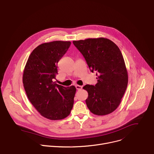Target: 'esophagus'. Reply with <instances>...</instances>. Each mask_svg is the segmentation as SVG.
Segmentation results:
<instances>
[{"label": "esophagus", "mask_w": 154, "mask_h": 154, "mask_svg": "<svg viewBox=\"0 0 154 154\" xmlns=\"http://www.w3.org/2000/svg\"><path fill=\"white\" fill-rule=\"evenodd\" d=\"M75 87H76V88H77V90H81L82 89V87L80 86V85H75Z\"/></svg>", "instance_id": "34e87169"}]
</instances>
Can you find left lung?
Here are the masks:
<instances>
[{
    "label": "left lung",
    "mask_w": 154,
    "mask_h": 154,
    "mask_svg": "<svg viewBox=\"0 0 154 154\" xmlns=\"http://www.w3.org/2000/svg\"><path fill=\"white\" fill-rule=\"evenodd\" d=\"M73 44L84 57L90 71L97 72L95 86L83 87L88 93L85 101L88 108L97 116L112 113L120 104L128 80L119 48L103 37L74 40Z\"/></svg>",
    "instance_id": "obj_1"
}]
</instances>
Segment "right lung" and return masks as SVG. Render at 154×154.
<instances>
[{
    "instance_id": "add662e5",
    "label": "right lung",
    "mask_w": 154,
    "mask_h": 154,
    "mask_svg": "<svg viewBox=\"0 0 154 154\" xmlns=\"http://www.w3.org/2000/svg\"><path fill=\"white\" fill-rule=\"evenodd\" d=\"M69 41H53L37 46L27 61L23 75L29 100L46 119L59 120L67 117L73 107L76 88L54 82L57 64L71 45Z\"/></svg>"
}]
</instances>
